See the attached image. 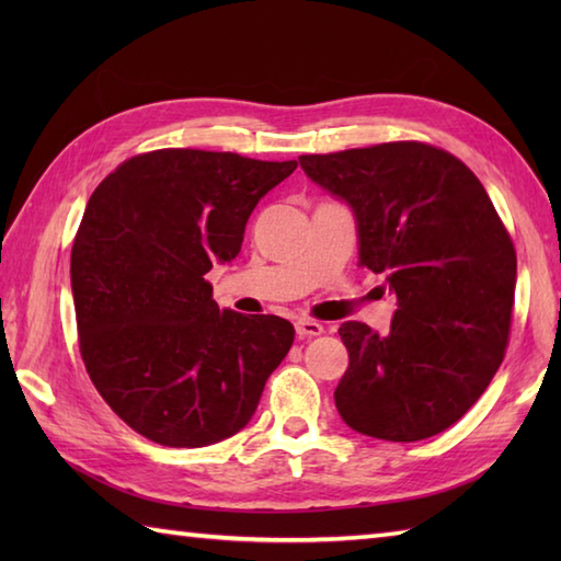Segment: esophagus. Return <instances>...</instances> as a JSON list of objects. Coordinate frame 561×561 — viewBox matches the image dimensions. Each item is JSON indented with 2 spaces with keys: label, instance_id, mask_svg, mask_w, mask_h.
Here are the masks:
<instances>
[{
  "label": "esophagus",
  "instance_id": "1",
  "mask_svg": "<svg viewBox=\"0 0 561 561\" xmlns=\"http://www.w3.org/2000/svg\"><path fill=\"white\" fill-rule=\"evenodd\" d=\"M296 335H299V337H318V335H323V325H320L318 320L301 318V320H296Z\"/></svg>",
  "mask_w": 561,
  "mask_h": 561
}]
</instances>
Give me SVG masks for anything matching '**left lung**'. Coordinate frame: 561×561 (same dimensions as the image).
Returning a JSON list of instances; mask_svg holds the SVG:
<instances>
[{
  "instance_id": "obj_1",
  "label": "left lung",
  "mask_w": 561,
  "mask_h": 561,
  "mask_svg": "<svg viewBox=\"0 0 561 561\" xmlns=\"http://www.w3.org/2000/svg\"><path fill=\"white\" fill-rule=\"evenodd\" d=\"M347 202L359 265L398 296L388 335L342 323L350 368L335 390L344 424L383 440H422L456 424L504 362L516 250L468 165L422 141L299 157Z\"/></svg>"
}]
</instances>
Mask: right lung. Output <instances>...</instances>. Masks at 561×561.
<instances>
[{"label": "right lung", "instance_id": "add662e5", "mask_svg": "<svg viewBox=\"0 0 561 561\" xmlns=\"http://www.w3.org/2000/svg\"><path fill=\"white\" fill-rule=\"evenodd\" d=\"M296 161L159 149L103 178L71 245L81 359L101 398L153 444L199 448L255 414L294 325L211 299V262L241 253L248 217Z\"/></svg>", "mask_w": 561, "mask_h": 561}]
</instances>
